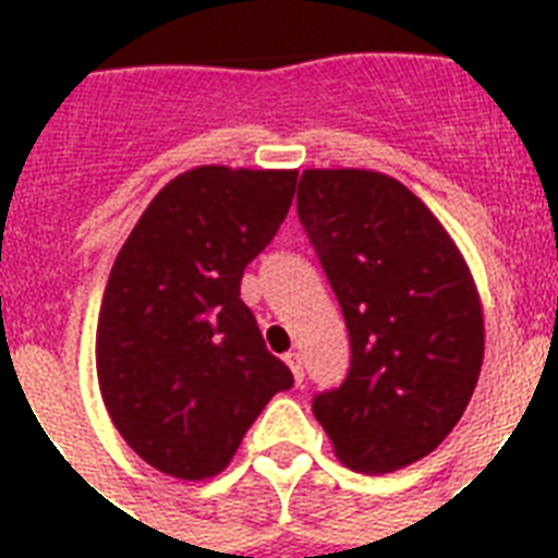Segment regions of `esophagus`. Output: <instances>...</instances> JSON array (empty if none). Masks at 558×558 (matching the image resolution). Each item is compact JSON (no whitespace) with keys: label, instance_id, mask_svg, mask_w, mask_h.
Returning <instances> with one entry per match:
<instances>
[{"label":"esophagus","instance_id":"34e87169","mask_svg":"<svg viewBox=\"0 0 558 558\" xmlns=\"http://www.w3.org/2000/svg\"><path fill=\"white\" fill-rule=\"evenodd\" d=\"M283 362H287L289 371H292V376H295V381L301 385V381H304V359H301V353H295V350H292V353H287V356H283Z\"/></svg>","mask_w":558,"mask_h":558}]
</instances>
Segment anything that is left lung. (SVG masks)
Instances as JSON below:
<instances>
[{"label": "left lung", "instance_id": "1", "mask_svg": "<svg viewBox=\"0 0 558 558\" xmlns=\"http://www.w3.org/2000/svg\"><path fill=\"white\" fill-rule=\"evenodd\" d=\"M298 217L350 332L348 379L313 414L341 463L397 472L446 440L477 385L472 271L425 202L376 170H304Z\"/></svg>", "mask_w": 558, "mask_h": 558}]
</instances>
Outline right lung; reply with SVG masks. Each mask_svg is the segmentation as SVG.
Masks as SVG:
<instances>
[{"label":"right lung","mask_w":558,"mask_h":558,"mask_svg":"<svg viewBox=\"0 0 558 558\" xmlns=\"http://www.w3.org/2000/svg\"><path fill=\"white\" fill-rule=\"evenodd\" d=\"M298 170L202 165L156 193L109 271L95 362L118 434L153 469L219 475L292 373L240 298L271 243Z\"/></svg>","instance_id":"obj_1"}]
</instances>
